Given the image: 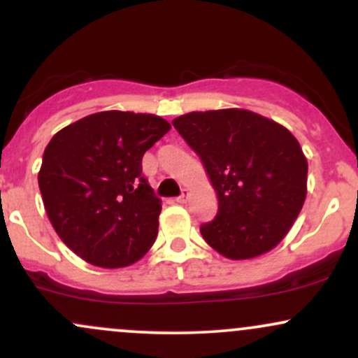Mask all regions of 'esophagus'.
Wrapping results in <instances>:
<instances>
[{"mask_svg": "<svg viewBox=\"0 0 358 358\" xmlns=\"http://www.w3.org/2000/svg\"><path fill=\"white\" fill-rule=\"evenodd\" d=\"M187 198H189V191H187V189H182V194H180L179 198L176 199V201L180 203V205H182V203H186V201H187Z\"/></svg>", "mask_w": 358, "mask_h": 358, "instance_id": "obj_1", "label": "esophagus"}]
</instances>
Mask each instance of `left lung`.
<instances>
[{"instance_id":"1","label":"left lung","mask_w":358,"mask_h":358,"mask_svg":"<svg viewBox=\"0 0 358 358\" xmlns=\"http://www.w3.org/2000/svg\"><path fill=\"white\" fill-rule=\"evenodd\" d=\"M172 124L217 191V217L199 229L206 244L234 261L276 248L307 194V159L297 138L273 119L236 107L194 110Z\"/></svg>"}]
</instances>
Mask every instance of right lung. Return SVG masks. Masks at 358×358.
I'll list each match as a JSON object with an SVG mask.
<instances>
[{"label":"right lung","instance_id":"add662e5","mask_svg":"<svg viewBox=\"0 0 358 358\" xmlns=\"http://www.w3.org/2000/svg\"><path fill=\"white\" fill-rule=\"evenodd\" d=\"M169 129L155 114L102 110L51 138L39 189L49 222L76 256L124 268L150 251L162 205L141 178V159Z\"/></svg>","mask_w":358,"mask_h":358}]
</instances>
